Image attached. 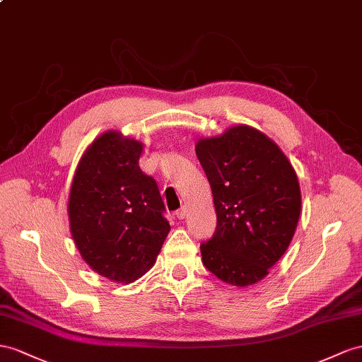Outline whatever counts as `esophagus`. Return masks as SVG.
<instances>
[{
  "instance_id": "34e87169",
  "label": "esophagus",
  "mask_w": 362,
  "mask_h": 362,
  "mask_svg": "<svg viewBox=\"0 0 362 362\" xmlns=\"http://www.w3.org/2000/svg\"><path fill=\"white\" fill-rule=\"evenodd\" d=\"M175 216H177V218H180V220H183L185 217L188 216V208L187 206H183V208H180L177 212H175Z\"/></svg>"
}]
</instances>
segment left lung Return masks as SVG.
<instances>
[{
  "mask_svg": "<svg viewBox=\"0 0 362 362\" xmlns=\"http://www.w3.org/2000/svg\"><path fill=\"white\" fill-rule=\"evenodd\" d=\"M196 154L217 212L214 235L200 245L203 264L237 287L262 281L298 225L301 191L292 163L271 137L243 124L199 139Z\"/></svg>",
  "mask_w": 362,
  "mask_h": 362,
  "instance_id": "1",
  "label": "left lung"
}]
</instances>
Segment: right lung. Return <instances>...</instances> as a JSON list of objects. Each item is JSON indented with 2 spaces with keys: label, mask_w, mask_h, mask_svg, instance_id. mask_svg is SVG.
<instances>
[{
  "label": "right lung",
  "mask_w": 362,
  "mask_h": 362,
  "mask_svg": "<svg viewBox=\"0 0 362 362\" xmlns=\"http://www.w3.org/2000/svg\"><path fill=\"white\" fill-rule=\"evenodd\" d=\"M142 150L116 129L98 136L76 166L67 205L82 260L122 284L151 269L171 229L156 180L139 166Z\"/></svg>",
  "instance_id": "add662e5"
}]
</instances>
